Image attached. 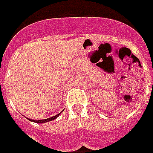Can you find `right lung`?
I'll list each match as a JSON object with an SVG mask.
<instances>
[{
	"label": "right lung",
	"mask_w": 153,
	"mask_h": 153,
	"mask_svg": "<svg viewBox=\"0 0 153 153\" xmlns=\"http://www.w3.org/2000/svg\"><path fill=\"white\" fill-rule=\"evenodd\" d=\"M62 111L60 113H59L58 114H56V115L53 116V117H51V118H48V119H40V120H35V119H28V118H26V119L30 120V121L31 122H34V123H48V122H50V121H52L54 119H56V118H58L59 116V114L62 113Z\"/></svg>",
	"instance_id": "add662e5"
}]
</instances>
